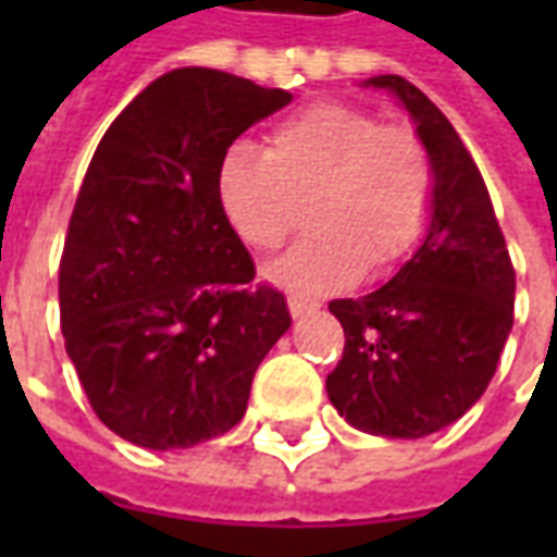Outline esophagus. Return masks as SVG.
Returning <instances> with one entry per match:
<instances>
[{"mask_svg": "<svg viewBox=\"0 0 557 557\" xmlns=\"http://www.w3.org/2000/svg\"><path fill=\"white\" fill-rule=\"evenodd\" d=\"M286 304H289V313L292 315L313 313L315 307H319V304L310 301V298H301V295H289V298H286Z\"/></svg>", "mask_w": 557, "mask_h": 557, "instance_id": "obj_1", "label": "esophagus"}]
</instances>
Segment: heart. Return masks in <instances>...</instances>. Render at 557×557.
Wrapping results in <instances>:
<instances>
[{
	"label": "heart",
	"mask_w": 557,
	"mask_h": 557,
	"mask_svg": "<svg viewBox=\"0 0 557 557\" xmlns=\"http://www.w3.org/2000/svg\"><path fill=\"white\" fill-rule=\"evenodd\" d=\"M218 194L232 230L259 253H274L301 226L313 232L271 265V277L301 292L346 286L385 271L430 226L435 170L426 143L403 125L346 101H315L268 127L262 154L235 143L223 154Z\"/></svg>",
	"instance_id": "heart-1"
}]
</instances>
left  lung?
<instances>
[{"instance_id": "1", "label": "left lung", "mask_w": 557, "mask_h": 557, "mask_svg": "<svg viewBox=\"0 0 557 557\" xmlns=\"http://www.w3.org/2000/svg\"><path fill=\"white\" fill-rule=\"evenodd\" d=\"M391 89L426 143L435 196L426 238L382 289L327 304L346 346L327 397L355 430L420 438L466 414L513 327L516 271L478 163L435 103L397 74Z\"/></svg>"}]
</instances>
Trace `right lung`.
Instances as JSON below:
<instances>
[{
	"label": "right lung",
	"instance_id": "right-lung-1",
	"mask_svg": "<svg viewBox=\"0 0 557 557\" xmlns=\"http://www.w3.org/2000/svg\"><path fill=\"white\" fill-rule=\"evenodd\" d=\"M289 91L178 67L119 113L95 148L59 262L67 358L125 442L172 450L247 411L256 367L292 315L218 194L226 148Z\"/></svg>",
	"mask_w": 557,
	"mask_h": 557
}]
</instances>
